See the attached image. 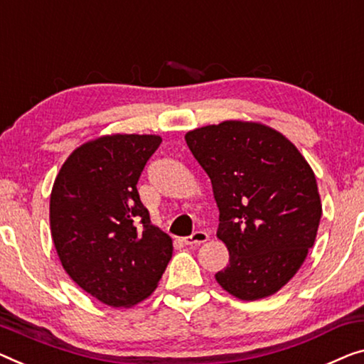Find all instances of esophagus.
<instances>
[{
  "label": "esophagus",
  "mask_w": 364,
  "mask_h": 364,
  "mask_svg": "<svg viewBox=\"0 0 364 364\" xmlns=\"http://www.w3.org/2000/svg\"><path fill=\"white\" fill-rule=\"evenodd\" d=\"M208 240H209V234L205 230H196V232H193L189 237L183 238L184 245H200V243H204Z\"/></svg>",
  "instance_id": "1"
}]
</instances>
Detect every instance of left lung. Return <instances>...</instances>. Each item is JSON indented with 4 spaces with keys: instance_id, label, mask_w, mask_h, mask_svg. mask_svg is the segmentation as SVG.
Here are the masks:
<instances>
[{
    "instance_id": "left-lung-1",
    "label": "left lung",
    "mask_w": 364,
    "mask_h": 364,
    "mask_svg": "<svg viewBox=\"0 0 364 364\" xmlns=\"http://www.w3.org/2000/svg\"><path fill=\"white\" fill-rule=\"evenodd\" d=\"M184 139L213 183L217 237L229 248L217 283L242 301L274 294L316 242L322 204L312 168L294 144L263 124L225 121Z\"/></svg>"
}]
</instances>
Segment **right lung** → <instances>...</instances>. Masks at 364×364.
Instances as JSON below:
<instances>
[{
    "label": "right lung",
    "instance_id": "right-lung-1",
    "mask_svg": "<svg viewBox=\"0 0 364 364\" xmlns=\"http://www.w3.org/2000/svg\"><path fill=\"white\" fill-rule=\"evenodd\" d=\"M159 135L116 134L86 142L58 171L50 230L63 269L112 307L134 306L159 284L171 238L151 225L137 181L160 147Z\"/></svg>",
    "mask_w": 364,
    "mask_h": 364
}]
</instances>
